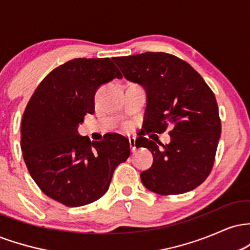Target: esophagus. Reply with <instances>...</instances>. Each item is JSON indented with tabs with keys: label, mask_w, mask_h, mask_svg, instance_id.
I'll return each mask as SVG.
<instances>
[{
	"label": "esophagus",
	"mask_w": 250,
	"mask_h": 250,
	"mask_svg": "<svg viewBox=\"0 0 250 250\" xmlns=\"http://www.w3.org/2000/svg\"><path fill=\"white\" fill-rule=\"evenodd\" d=\"M129 146H130L131 153H135V150H136V141H135V139H129Z\"/></svg>",
	"instance_id": "34e87169"
}]
</instances>
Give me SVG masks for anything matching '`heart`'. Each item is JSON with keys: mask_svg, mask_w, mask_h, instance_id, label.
I'll use <instances>...</instances> for the list:
<instances>
[{"mask_svg": "<svg viewBox=\"0 0 250 250\" xmlns=\"http://www.w3.org/2000/svg\"><path fill=\"white\" fill-rule=\"evenodd\" d=\"M125 130H128V127H125Z\"/></svg>", "mask_w": 250, "mask_h": 250, "instance_id": "b5f03b06", "label": "heart"}]
</instances>
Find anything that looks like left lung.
Masks as SVG:
<instances>
[{"label": "left lung", "mask_w": 250, "mask_h": 250, "mask_svg": "<svg viewBox=\"0 0 250 250\" xmlns=\"http://www.w3.org/2000/svg\"><path fill=\"white\" fill-rule=\"evenodd\" d=\"M113 60L128 81L142 85L147 93L146 130L161 134L171 128L168 145L137 139L136 147L149 149L154 159L151 167L140 175L143 186L160 195L183 194L199 187L210 174L221 136L211 89L190 64L170 54Z\"/></svg>", "instance_id": "8db88e82"}]
</instances>
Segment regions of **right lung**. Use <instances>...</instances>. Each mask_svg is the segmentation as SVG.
<instances>
[{
	"label": "right lung",
	"mask_w": 250,
	"mask_h": 250,
	"mask_svg": "<svg viewBox=\"0 0 250 250\" xmlns=\"http://www.w3.org/2000/svg\"><path fill=\"white\" fill-rule=\"evenodd\" d=\"M122 79L113 61L74 59L48 74L25 108L21 149L30 176L50 199L81 207L107 193L114 170L130 155L129 141L109 134L93 141L77 133L95 111L96 90Z\"/></svg>",
	"instance_id": "right-lung-1"
}]
</instances>
